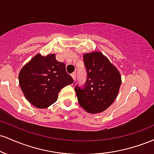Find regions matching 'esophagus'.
<instances>
[{
    "label": "esophagus",
    "mask_w": 154,
    "mask_h": 154,
    "mask_svg": "<svg viewBox=\"0 0 154 154\" xmlns=\"http://www.w3.org/2000/svg\"><path fill=\"white\" fill-rule=\"evenodd\" d=\"M71 76L72 77V78L74 79V80H75V78H76V73H75V72H73V73H72L71 75Z\"/></svg>",
    "instance_id": "obj_1"
}]
</instances>
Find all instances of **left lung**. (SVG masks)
Instances as JSON below:
<instances>
[{"label": "left lung", "mask_w": 154, "mask_h": 154, "mask_svg": "<svg viewBox=\"0 0 154 154\" xmlns=\"http://www.w3.org/2000/svg\"><path fill=\"white\" fill-rule=\"evenodd\" d=\"M88 78L85 88L75 86L79 105L87 112H103L117 97L122 78L119 70L100 51L83 55Z\"/></svg>", "instance_id": "left-lung-1"}]
</instances>
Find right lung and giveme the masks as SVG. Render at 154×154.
<instances>
[{"label": "right lung", "mask_w": 154, "mask_h": 154, "mask_svg": "<svg viewBox=\"0 0 154 154\" xmlns=\"http://www.w3.org/2000/svg\"><path fill=\"white\" fill-rule=\"evenodd\" d=\"M19 82L26 99L38 109H45L58 99L59 93L74 82L63 62L56 59V54L46 56L38 54L22 67Z\"/></svg>", "instance_id": "add662e5"}]
</instances>
